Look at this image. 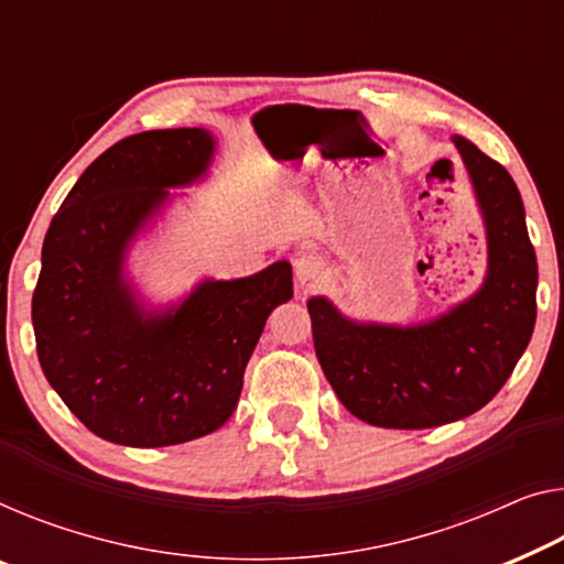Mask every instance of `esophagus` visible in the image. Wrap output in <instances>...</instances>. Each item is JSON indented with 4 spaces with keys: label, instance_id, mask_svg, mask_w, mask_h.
Segmentation results:
<instances>
[{
    "label": "esophagus",
    "instance_id": "esophagus-1",
    "mask_svg": "<svg viewBox=\"0 0 564 564\" xmlns=\"http://www.w3.org/2000/svg\"><path fill=\"white\" fill-rule=\"evenodd\" d=\"M293 273H296L299 289L308 291V289H314L316 283L324 281L326 265L316 253H308V250H306V253H299V258L293 260Z\"/></svg>",
    "mask_w": 564,
    "mask_h": 564
}]
</instances>
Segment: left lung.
<instances>
[{
  "label": "left lung",
  "instance_id": "1",
  "mask_svg": "<svg viewBox=\"0 0 564 564\" xmlns=\"http://www.w3.org/2000/svg\"><path fill=\"white\" fill-rule=\"evenodd\" d=\"M453 147L486 235V275L468 299L413 324L355 318L311 296L318 365L344 408L377 427L420 431L474 415L524 355L536 318V256L509 172L468 139Z\"/></svg>",
  "mask_w": 564,
  "mask_h": 564
}]
</instances>
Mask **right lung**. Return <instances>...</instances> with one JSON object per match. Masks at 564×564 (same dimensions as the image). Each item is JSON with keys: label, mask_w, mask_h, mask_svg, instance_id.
<instances>
[{"label": "right lung", "mask_w": 564, "mask_h": 564, "mask_svg": "<svg viewBox=\"0 0 564 564\" xmlns=\"http://www.w3.org/2000/svg\"><path fill=\"white\" fill-rule=\"evenodd\" d=\"M217 139L162 129L104 151L50 223L32 296L47 382L98 438L164 448L202 438L238 408L265 318L293 296L289 260L246 279H199L172 301L149 299L131 250L184 192L205 182Z\"/></svg>", "instance_id": "add662e5"}]
</instances>
